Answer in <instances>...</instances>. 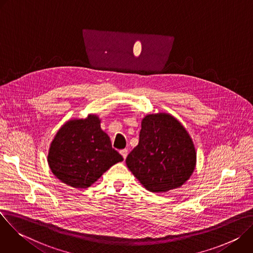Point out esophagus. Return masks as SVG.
<instances>
[{"label": "esophagus", "mask_w": 253, "mask_h": 253, "mask_svg": "<svg viewBox=\"0 0 253 253\" xmlns=\"http://www.w3.org/2000/svg\"><path fill=\"white\" fill-rule=\"evenodd\" d=\"M120 154L123 156V158L125 159L127 157V154H128V150L127 149H122L120 150Z\"/></svg>", "instance_id": "obj_1"}]
</instances>
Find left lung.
I'll return each mask as SVG.
<instances>
[{"label": "left lung", "mask_w": 253, "mask_h": 253, "mask_svg": "<svg viewBox=\"0 0 253 253\" xmlns=\"http://www.w3.org/2000/svg\"><path fill=\"white\" fill-rule=\"evenodd\" d=\"M195 162L190 136L169 114L143 119L138 145L126 158L129 170L140 183L157 193L181 186L191 176Z\"/></svg>", "instance_id": "1"}]
</instances>
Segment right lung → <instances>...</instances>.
Here are the masks:
<instances>
[{"instance_id":"right-lung-1","label":"right lung","mask_w":253,"mask_h":253,"mask_svg":"<svg viewBox=\"0 0 253 253\" xmlns=\"http://www.w3.org/2000/svg\"><path fill=\"white\" fill-rule=\"evenodd\" d=\"M123 157L112 148L95 115L71 120L56 134L48 155L53 174L63 183L87 188Z\"/></svg>"}]
</instances>
